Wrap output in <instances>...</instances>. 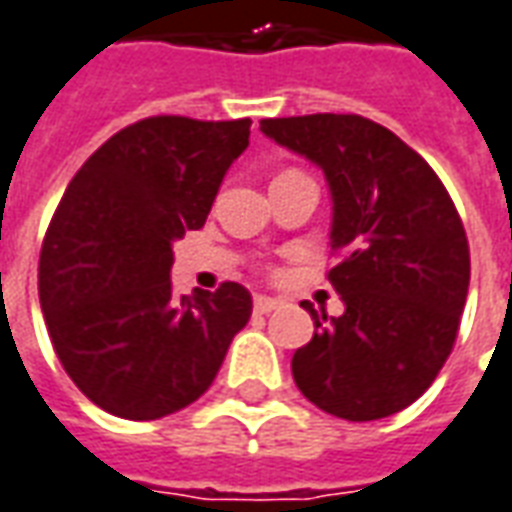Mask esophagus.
Returning <instances> with one entry per match:
<instances>
[{
	"mask_svg": "<svg viewBox=\"0 0 512 512\" xmlns=\"http://www.w3.org/2000/svg\"><path fill=\"white\" fill-rule=\"evenodd\" d=\"M280 307V299H271V296H255V313L260 316H268L271 310H277Z\"/></svg>",
	"mask_w": 512,
	"mask_h": 512,
	"instance_id": "1",
	"label": "esophagus"
}]
</instances>
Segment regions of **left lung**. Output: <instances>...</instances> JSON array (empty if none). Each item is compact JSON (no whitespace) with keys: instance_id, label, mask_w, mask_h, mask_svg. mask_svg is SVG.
<instances>
[{"instance_id":"1","label":"left lung","mask_w":512,"mask_h":512,"mask_svg":"<svg viewBox=\"0 0 512 512\" xmlns=\"http://www.w3.org/2000/svg\"><path fill=\"white\" fill-rule=\"evenodd\" d=\"M260 130L324 171L332 196L327 280L343 313L302 302L316 330L293 352V382L330 416H393L455 346L471 277L463 221L430 163L382 124L316 113Z\"/></svg>"}]
</instances>
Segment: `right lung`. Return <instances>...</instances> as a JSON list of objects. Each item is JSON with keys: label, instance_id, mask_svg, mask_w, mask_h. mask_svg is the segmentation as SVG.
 <instances>
[{"label": "right lung", "instance_id": "obj_1", "mask_svg": "<svg viewBox=\"0 0 512 512\" xmlns=\"http://www.w3.org/2000/svg\"><path fill=\"white\" fill-rule=\"evenodd\" d=\"M252 121L152 116L116 132L74 174L41 249L46 330L94 405L152 421L213 385L252 316L238 282L174 296V241L205 227Z\"/></svg>", "mask_w": 512, "mask_h": 512}]
</instances>
